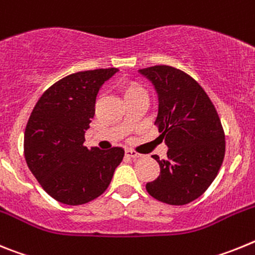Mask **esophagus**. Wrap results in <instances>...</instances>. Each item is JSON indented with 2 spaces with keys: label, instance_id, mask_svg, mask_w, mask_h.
Returning a JSON list of instances; mask_svg holds the SVG:
<instances>
[{
  "label": "esophagus",
  "instance_id": "1",
  "mask_svg": "<svg viewBox=\"0 0 255 255\" xmlns=\"http://www.w3.org/2000/svg\"><path fill=\"white\" fill-rule=\"evenodd\" d=\"M125 154L128 155V157H131V158H139V157H143L140 153L135 152V150H131V149H126Z\"/></svg>",
  "mask_w": 255,
  "mask_h": 255
}]
</instances>
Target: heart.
Here are the masks:
<instances>
[{
	"label": "heart",
	"instance_id": "obj_1",
	"mask_svg": "<svg viewBox=\"0 0 255 255\" xmlns=\"http://www.w3.org/2000/svg\"><path fill=\"white\" fill-rule=\"evenodd\" d=\"M119 89H120L125 101L136 98V97H145L144 88L136 82H132V80H123L119 85Z\"/></svg>",
	"mask_w": 255,
	"mask_h": 255
}]
</instances>
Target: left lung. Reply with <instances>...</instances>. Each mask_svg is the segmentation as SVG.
Here are the masks:
<instances>
[{
	"instance_id": "obj_1",
	"label": "left lung",
	"mask_w": 255,
	"mask_h": 255,
	"mask_svg": "<svg viewBox=\"0 0 255 255\" xmlns=\"http://www.w3.org/2000/svg\"><path fill=\"white\" fill-rule=\"evenodd\" d=\"M158 93L154 125L168 147L159 159L161 172L145 189L154 199L188 204L209 188L225 157V131L215 105L195 79L179 69L155 65L139 70Z\"/></svg>"
}]
</instances>
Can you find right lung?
Segmentation results:
<instances>
[{
	"mask_svg": "<svg viewBox=\"0 0 255 255\" xmlns=\"http://www.w3.org/2000/svg\"><path fill=\"white\" fill-rule=\"evenodd\" d=\"M117 69L79 71L42 94L24 134V155L40 186L60 203L80 206L103 194L124 149L84 147L101 85Z\"/></svg>",
	"mask_w": 255,
	"mask_h": 255,
	"instance_id": "right-lung-1",
	"label": "right lung"
}]
</instances>
